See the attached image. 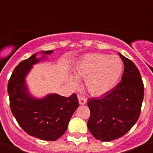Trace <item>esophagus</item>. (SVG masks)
I'll use <instances>...</instances> for the list:
<instances>
[{
  "mask_svg": "<svg viewBox=\"0 0 153 153\" xmlns=\"http://www.w3.org/2000/svg\"><path fill=\"white\" fill-rule=\"evenodd\" d=\"M78 100H79V102L80 105H84L86 102V99L83 97H81V96L78 97Z\"/></svg>",
  "mask_w": 153,
  "mask_h": 153,
  "instance_id": "esophagus-1",
  "label": "esophagus"
}]
</instances>
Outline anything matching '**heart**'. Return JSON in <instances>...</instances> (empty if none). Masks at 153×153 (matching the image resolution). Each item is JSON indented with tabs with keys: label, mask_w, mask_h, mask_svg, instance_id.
<instances>
[{
	"label": "heart",
	"mask_w": 153,
	"mask_h": 153,
	"mask_svg": "<svg viewBox=\"0 0 153 153\" xmlns=\"http://www.w3.org/2000/svg\"><path fill=\"white\" fill-rule=\"evenodd\" d=\"M123 65L118 56L92 53L85 55L76 65L74 76L85 79L87 91L93 96H102L108 93L118 83L122 75ZM71 87H76L77 81L69 79Z\"/></svg>",
	"instance_id": "obj_1"
}]
</instances>
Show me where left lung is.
I'll return each mask as SVG.
<instances>
[{
  "instance_id": "8db88e82",
  "label": "left lung",
  "mask_w": 153,
  "mask_h": 153,
  "mask_svg": "<svg viewBox=\"0 0 153 153\" xmlns=\"http://www.w3.org/2000/svg\"><path fill=\"white\" fill-rule=\"evenodd\" d=\"M120 56L124 63L121 82L105 95L87 101L90 110L87 127L102 142L123 136L137 122L141 112L144 85L140 73L129 59Z\"/></svg>"
}]
</instances>
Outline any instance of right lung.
<instances>
[{"instance_id":"add662e5","label":"right lung","mask_w":153,"mask_h":153,"mask_svg":"<svg viewBox=\"0 0 153 153\" xmlns=\"http://www.w3.org/2000/svg\"><path fill=\"white\" fill-rule=\"evenodd\" d=\"M53 51H44L51 54ZM36 53L21 61L13 70L7 84L10 110L19 126L28 135L46 141H55L67 130L69 121L79 106L77 96L69 97L51 94L36 100L29 95L24 79L32 65L45 58Z\"/></svg>"}]
</instances>
